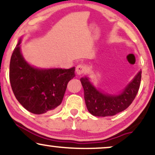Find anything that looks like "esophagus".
<instances>
[{
    "mask_svg": "<svg viewBox=\"0 0 155 155\" xmlns=\"http://www.w3.org/2000/svg\"><path fill=\"white\" fill-rule=\"evenodd\" d=\"M86 66L84 64H79L76 68V72L77 73V74L81 75V74H84L86 72Z\"/></svg>",
    "mask_w": 155,
    "mask_h": 155,
    "instance_id": "esophagus-1",
    "label": "esophagus"
}]
</instances>
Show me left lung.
<instances>
[{
  "label": "left lung",
  "instance_id": "obj_1",
  "mask_svg": "<svg viewBox=\"0 0 155 155\" xmlns=\"http://www.w3.org/2000/svg\"><path fill=\"white\" fill-rule=\"evenodd\" d=\"M141 79L140 71L120 94L111 95L97 90L88 78H81L80 81L84 88L87 110L92 115L100 117L112 116L124 111L131 105L137 96Z\"/></svg>",
  "mask_w": 155,
  "mask_h": 155
}]
</instances>
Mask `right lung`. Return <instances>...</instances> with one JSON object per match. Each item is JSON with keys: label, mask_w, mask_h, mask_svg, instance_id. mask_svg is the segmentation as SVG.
<instances>
[{"label": "right lung", "mask_w": 155, "mask_h": 155, "mask_svg": "<svg viewBox=\"0 0 155 155\" xmlns=\"http://www.w3.org/2000/svg\"><path fill=\"white\" fill-rule=\"evenodd\" d=\"M21 42L20 40L10 61L9 79L13 92L19 103L31 113L40 115L55 110L62 102L68 81L75 76V67L35 68L22 56Z\"/></svg>", "instance_id": "right-lung-1"}]
</instances>
